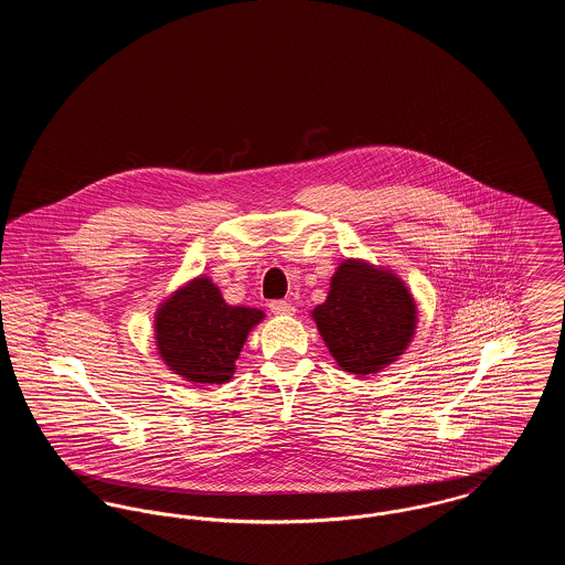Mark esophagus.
Masks as SVG:
<instances>
[{"label":"esophagus","mask_w":565,"mask_h":565,"mask_svg":"<svg viewBox=\"0 0 565 565\" xmlns=\"http://www.w3.org/2000/svg\"><path fill=\"white\" fill-rule=\"evenodd\" d=\"M270 313L275 316H292L295 313V305L290 300H270L269 302Z\"/></svg>","instance_id":"obj_1"}]
</instances>
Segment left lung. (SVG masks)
I'll list each match as a JSON object with an SVG mask.
<instances>
[{"label": "left lung", "mask_w": 565, "mask_h": 565, "mask_svg": "<svg viewBox=\"0 0 565 565\" xmlns=\"http://www.w3.org/2000/svg\"><path fill=\"white\" fill-rule=\"evenodd\" d=\"M311 318L337 364L364 376L403 355L415 334L417 307L396 273L348 258Z\"/></svg>", "instance_id": "left-lung-1"}]
</instances>
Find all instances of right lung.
Masks as SVG:
<instances>
[{
    "instance_id": "right-lung-1",
    "label": "right lung",
    "mask_w": 565,
    "mask_h": 565,
    "mask_svg": "<svg viewBox=\"0 0 565 565\" xmlns=\"http://www.w3.org/2000/svg\"><path fill=\"white\" fill-rule=\"evenodd\" d=\"M265 320L254 307L228 305L205 275L169 296L154 318L157 350L175 375L190 383H226L235 373L249 330Z\"/></svg>"
}]
</instances>
